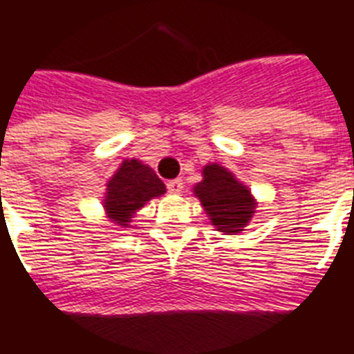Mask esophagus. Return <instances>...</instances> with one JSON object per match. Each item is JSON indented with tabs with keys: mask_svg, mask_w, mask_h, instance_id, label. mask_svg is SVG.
Instances as JSON below:
<instances>
[{
	"mask_svg": "<svg viewBox=\"0 0 354 354\" xmlns=\"http://www.w3.org/2000/svg\"><path fill=\"white\" fill-rule=\"evenodd\" d=\"M167 189H169V193H182L183 182L182 180H171L167 183Z\"/></svg>",
	"mask_w": 354,
	"mask_h": 354,
	"instance_id": "1",
	"label": "esophagus"
}]
</instances>
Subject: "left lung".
I'll return each instance as SVG.
<instances>
[{
	"label": "left lung",
	"mask_w": 354,
	"mask_h": 354,
	"mask_svg": "<svg viewBox=\"0 0 354 354\" xmlns=\"http://www.w3.org/2000/svg\"><path fill=\"white\" fill-rule=\"evenodd\" d=\"M204 180L193 187L212 225L225 234H237L249 225L256 209L254 196L228 169L209 163L202 169Z\"/></svg>",
	"instance_id": "obj_1"
}]
</instances>
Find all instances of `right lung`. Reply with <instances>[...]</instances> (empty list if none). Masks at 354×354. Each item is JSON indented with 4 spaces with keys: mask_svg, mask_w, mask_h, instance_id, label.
Masks as SVG:
<instances>
[{
    "mask_svg": "<svg viewBox=\"0 0 354 354\" xmlns=\"http://www.w3.org/2000/svg\"><path fill=\"white\" fill-rule=\"evenodd\" d=\"M165 191V183L150 167L139 159H124L120 169L107 182L104 198L105 213L113 223L128 228L135 212Z\"/></svg>",
    "mask_w": 354,
    "mask_h": 354,
    "instance_id": "obj_1",
    "label": "right lung"
}]
</instances>
